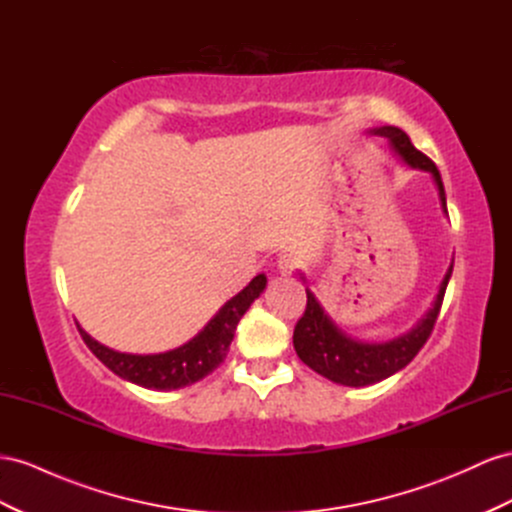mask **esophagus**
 Returning a JSON list of instances; mask_svg holds the SVG:
<instances>
[{"label":"esophagus","instance_id":"34e87169","mask_svg":"<svg viewBox=\"0 0 512 512\" xmlns=\"http://www.w3.org/2000/svg\"><path fill=\"white\" fill-rule=\"evenodd\" d=\"M299 267V258L293 254H282L278 258V273L280 275H290Z\"/></svg>","mask_w":512,"mask_h":512}]
</instances>
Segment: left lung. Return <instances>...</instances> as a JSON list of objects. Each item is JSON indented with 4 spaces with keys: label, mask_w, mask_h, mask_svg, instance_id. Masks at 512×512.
<instances>
[{
    "label": "left lung",
    "mask_w": 512,
    "mask_h": 512,
    "mask_svg": "<svg viewBox=\"0 0 512 512\" xmlns=\"http://www.w3.org/2000/svg\"><path fill=\"white\" fill-rule=\"evenodd\" d=\"M368 133L385 137L392 148V153L405 165H409V168L431 174L439 202H441V211H444V215H448L446 191H444V183H441V174L437 170V165L411 144L407 133L398 127H377V129H370ZM452 267H454V258L444 275V280L439 284L433 306L428 308V312L422 316V319L409 331H405V334H400L392 340H381V342H366V340H357L349 336L347 331L338 327L336 321L331 319L327 310L323 308V303L316 299L312 290L306 288L308 306L293 334V344L299 359L306 366H310L314 372H319L321 377L334 381L338 385H347V388H364V385L379 383L383 379L396 375L398 370H403L411 359L418 355L428 336H431L439 308H441V301H444L446 286L450 282ZM299 275L303 282H308L306 275L303 273Z\"/></svg>",
    "instance_id": "8db88e82"
}]
</instances>
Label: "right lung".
Returning <instances> with one entry per match:
<instances>
[{
    "instance_id": "right-lung-1",
    "label": "right lung",
    "mask_w": 512,
    "mask_h": 512,
    "mask_svg": "<svg viewBox=\"0 0 512 512\" xmlns=\"http://www.w3.org/2000/svg\"><path fill=\"white\" fill-rule=\"evenodd\" d=\"M267 288V275L258 273L239 295L228 299L213 319L206 323L189 342L165 353H120L94 340L86 329L79 327V334L88 349L120 379L140 385L146 390L170 392L196 383L224 362L230 342L234 338L241 316L250 310L252 303Z\"/></svg>"
}]
</instances>
